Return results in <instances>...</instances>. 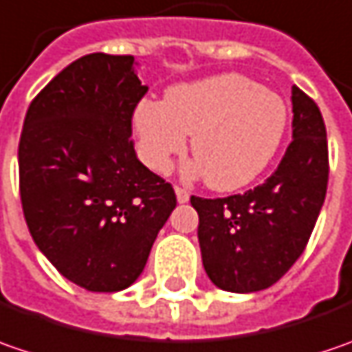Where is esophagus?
Returning <instances> with one entry per match:
<instances>
[{
  "instance_id": "1",
  "label": "esophagus",
  "mask_w": 352,
  "mask_h": 352,
  "mask_svg": "<svg viewBox=\"0 0 352 352\" xmlns=\"http://www.w3.org/2000/svg\"><path fill=\"white\" fill-rule=\"evenodd\" d=\"M175 195H177V203H187L189 201V192L185 191V189H181V187H175Z\"/></svg>"
}]
</instances>
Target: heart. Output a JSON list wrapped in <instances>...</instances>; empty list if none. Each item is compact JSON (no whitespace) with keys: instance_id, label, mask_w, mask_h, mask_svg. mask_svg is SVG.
<instances>
[{"instance_id":"b5f03b06","label":"heart","mask_w":352,"mask_h":352,"mask_svg":"<svg viewBox=\"0 0 352 352\" xmlns=\"http://www.w3.org/2000/svg\"><path fill=\"white\" fill-rule=\"evenodd\" d=\"M287 126V106L276 92L228 72L165 92V100H142L133 110L138 151L147 167L165 173L191 135L195 160L187 179L205 177L217 191L252 183L274 160Z\"/></svg>"}]
</instances>
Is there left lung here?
Wrapping results in <instances>:
<instances>
[{
  "label": "left lung",
  "mask_w": 352,
  "mask_h": 352,
  "mask_svg": "<svg viewBox=\"0 0 352 352\" xmlns=\"http://www.w3.org/2000/svg\"><path fill=\"white\" fill-rule=\"evenodd\" d=\"M292 106L294 142L274 175L242 195L191 197L203 266L224 292L274 285L301 256L321 212L329 179L323 116L298 86H292Z\"/></svg>",
  "instance_id": "1"
}]
</instances>
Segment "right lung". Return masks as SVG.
I'll return each mask as SVG.
<instances>
[{
  "label": "right lung",
  "instance_id": "1",
  "mask_svg": "<svg viewBox=\"0 0 352 352\" xmlns=\"http://www.w3.org/2000/svg\"><path fill=\"white\" fill-rule=\"evenodd\" d=\"M146 92L133 56L92 53L60 70L25 116L19 191L29 232L88 292L130 287L177 205L130 142Z\"/></svg>",
  "mask_w": 352,
  "mask_h": 352
}]
</instances>
